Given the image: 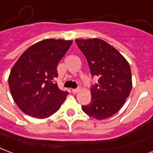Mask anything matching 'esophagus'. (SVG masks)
<instances>
[{
	"instance_id": "34e87169",
	"label": "esophagus",
	"mask_w": 153,
	"mask_h": 153,
	"mask_svg": "<svg viewBox=\"0 0 153 153\" xmlns=\"http://www.w3.org/2000/svg\"><path fill=\"white\" fill-rule=\"evenodd\" d=\"M80 90V88H74V89H72V92H73L74 94L77 93L78 91H79Z\"/></svg>"
}]
</instances>
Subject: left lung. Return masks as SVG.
I'll use <instances>...</instances> for the list:
<instances>
[{"label":"left lung","instance_id":"left-lung-1","mask_svg":"<svg viewBox=\"0 0 153 153\" xmlns=\"http://www.w3.org/2000/svg\"><path fill=\"white\" fill-rule=\"evenodd\" d=\"M75 42L88 61L91 75L99 79L91 87V102L82 105V110L96 119L110 117L123 107L131 93L130 65L116 48L102 39H75Z\"/></svg>","mask_w":153,"mask_h":153}]
</instances>
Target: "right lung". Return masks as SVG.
Returning <instances> with one entry per match:
<instances>
[{
    "label": "right lung",
    "mask_w": 153,
    "mask_h": 153,
    "mask_svg": "<svg viewBox=\"0 0 153 153\" xmlns=\"http://www.w3.org/2000/svg\"><path fill=\"white\" fill-rule=\"evenodd\" d=\"M72 40L48 39L31 45L10 71L9 87L19 108L36 118H46L61 107L68 91L59 89L57 65Z\"/></svg>",
    "instance_id": "right-lung-1"
}]
</instances>
